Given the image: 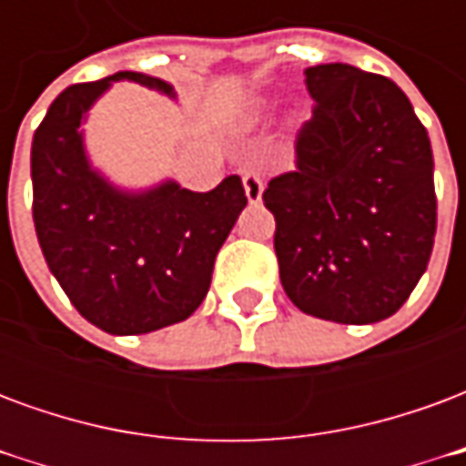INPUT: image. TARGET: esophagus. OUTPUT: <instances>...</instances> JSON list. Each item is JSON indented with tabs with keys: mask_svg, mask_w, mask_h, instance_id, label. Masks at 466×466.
Here are the masks:
<instances>
[{
	"mask_svg": "<svg viewBox=\"0 0 466 466\" xmlns=\"http://www.w3.org/2000/svg\"><path fill=\"white\" fill-rule=\"evenodd\" d=\"M242 184H244V194H247V199H249V204H259V202H262L264 184H262V179H259V174L244 172Z\"/></svg>",
	"mask_w": 466,
	"mask_h": 466,
	"instance_id": "obj_1",
	"label": "esophagus"
}]
</instances>
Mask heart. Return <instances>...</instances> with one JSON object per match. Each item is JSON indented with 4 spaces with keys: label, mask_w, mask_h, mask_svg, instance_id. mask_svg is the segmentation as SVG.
Returning <instances> with one entry per match:
<instances>
[{
    "label": "heart",
    "mask_w": 466,
    "mask_h": 466,
    "mask_svg": "<svg viewBox=\"0 0 466 466\" xmlns=\"http://www.w3.org/2000/svg\"><path fill=\"white\" fill-rule=\"evenodd\" d=\"M262 112H264V102H252V106H249L247 116H249V119H257V116H262Z\"/></svg>",
    "instance_id": "b5f03b06"
}]
</instances>
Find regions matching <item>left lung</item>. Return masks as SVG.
Wrapping results in <instances>:
<instances>
[{
  "instance_id": "1",
  "label": "left lung",
  "mask_w": 466,
  "mask_h": 466,
  "mask_svg": "<svg viewBox=\"0 0 466 466\" xmlns=\"http://www.w3.org/2000/svg\"><path fill=\"white\" fill-rule=\"evenodd\" d=\"M304 76L317 105L297 137V169L264 189L279 279L317 319L381 322L410 299L434 247L430 137L387 76L339 62Z\"/></svg>"
}]
</instances>
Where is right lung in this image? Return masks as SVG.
Returning <instances> with one entry per match:
<instances>
[{
    "label": "right lung",
    "mask_w": 466,
    "mask_h": 466,
    "mask_svg": "<svg viewBox=\"0 0 466 466\" xmlns=\"http://www.w3.org/2000/svg\"><path fill=\"white\" fill-rule=\"evenodd\" d=\"M124 79L177 99L169 82L142 72L66 86L32 142V214L49 272L86 322L119 337L194 314L209 292L217 252L247 207L237 174L212 192L174 179L124 189L92 167L82 124Z\"/></svg>",
    "instance_id": "right-lung-1"
}]
</instances>
